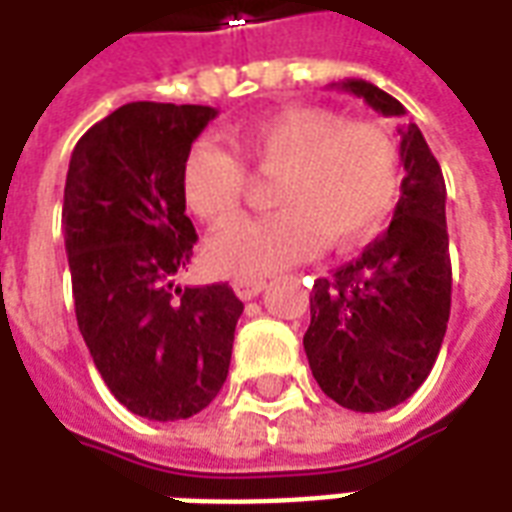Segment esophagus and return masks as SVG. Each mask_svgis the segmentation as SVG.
Returning <instances> with one entry per match:
<instances>
[{
  "label": "esophagus",
  "mask_w": 512,
  "mask_h": 512,
  "mask_svg": "<svg viewBox=\"0 0 512 512\" xmlns=\"http://www.w3.org/2000/svg\"><path fill=\"white\" fill-rule=\"evenodd\" d=\"M233 288H235V293H238V299H255L257 293H260V290L266 288V282H263V279H246V277H238L233 282Z\"/></svg>",
  "instance_id": "1"
}]
</instances>
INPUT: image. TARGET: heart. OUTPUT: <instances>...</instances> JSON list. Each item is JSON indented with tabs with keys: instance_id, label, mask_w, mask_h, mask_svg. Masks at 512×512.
<instances>
[{
	"instance_id": "obj_1",
	"label": "heart",
	"mask_w": 512,
	"mask_h": 512,
	"mask_svg": "<svg viewBox=\"0 0 512 512\" xmlns=\"http://www.w3.org/2000/svg\"><path fill=\"white\" fill-rule=\"evenodd\" d=\"M235 153L197 139L180 167V194L200 222H233L244 202L246 167L274 178L277 213L246 219L205 246L216 271L260 279L296 266L318 249H348L373 238L400 197L395 142L373 123L326 109H288L238 128Z\"/></svg>"
}]
</instances>
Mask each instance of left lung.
Segmentation results:
<instances>
[{
	"instance_id": "obj_1",
	"label": "left lung",
	"mask_w": 512,
	"mask_h": 512,
	"mask_svg": "<svg viewBox=\"0 0 512 512\" xmlns=\"http://www.w3.org/2000/svg\"><path fill=\"white\" fill-rule=\"evenodd\" d=\"M340 90L378 115H406L376 84L345 79ZM406 178L389 230L365 252L315 279L304 351L334 403L376 414L403 403L433 370L450 321V238L444 175L414 123L397 128Z\"/></svg>"
}]
</instances>
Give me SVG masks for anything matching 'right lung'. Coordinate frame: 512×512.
I'll use <instances>...</instances> for the list:
<instances>
[{
	"mask_svg": "<svg viewBox=\"0 0 512 512\" xmlns=\"http://www.w3.org/2000/svg\"><path fill=\"white\" fill-rule=\"evenodd\" d=\"M213 117V106H120L76 142L65 180L79 332L112 395L158 422L194 417L219 395L244 312L227 282L172 285L197 244L180 167Z\"/></svg>",
	"mask_w": 512,
	"mask_h": 512,
	"instance_id": "right-lung-1",
	"label": "right lung"
}]
</instances>
